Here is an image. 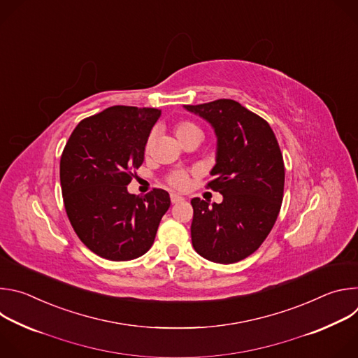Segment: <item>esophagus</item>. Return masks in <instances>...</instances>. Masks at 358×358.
<instances>
[{"label": "esophagus", "mask_w": 358, "mask_h": 358, "mask_svg": "<svg viewBox=\"0 0 358 358\" xmlns=\"http://www.w3.org/2000/svg\"><path fill=\"white\" fill-rule=\"evenodd\" d=\"M180 201H184V198L181 195H177V194H171V202L173 203H177Z\"/></svg>", "instance_id": "obj_1"}]
</instances>
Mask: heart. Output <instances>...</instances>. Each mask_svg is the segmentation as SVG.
<instances>
[{
  "instance_id": "1",
  "label": "heart",
  "mask_w": 358,
  "mask_h": 358,
  "mask_svg": "<svg viewBox=\"0 0 358 358\" xmlns=\"http://www.w3.org/2000/svg\"><path fill=\"white\" fill-rule=\"evenodd\" d=\"M194 131H201V130L195 124L188 123V122H181V123H178L176 126V134H177L178 138H181V137H184V136H187L189 133H194ZM151 144H152V136L148 137L145 148L148 150L151 147ZM169 181H170L171 185H174L177 188H184L188 184V176L184 171H177L173 176H170Z\"/></svg>"
}]
</instances>
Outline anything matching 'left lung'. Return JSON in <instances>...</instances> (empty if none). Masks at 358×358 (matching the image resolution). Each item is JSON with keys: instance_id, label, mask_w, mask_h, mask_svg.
Masks as SVG:
<instances>
[{"instance_id": "obj_1", "label": "left lung", "mask_w": 358, "mask_h": 358, "mask_svg": "<svg viewBox=\"0 0 358 358\" xmlns=\"http://www.w3.org/2000/svg\"><path fill=\"white\" fill-rule=\"evenodd\" d=\"M184 109L214 129L217 152L208 187L224 196L213 207L191 199L192 246L211 262H239L262 245L280 211L285 166L278 140L268 122L231 99Z\"/></svg>"}]
</instances>
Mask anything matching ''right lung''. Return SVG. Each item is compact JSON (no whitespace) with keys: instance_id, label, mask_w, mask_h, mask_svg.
I'll return each mask as SVG.
<instances>
[{"instance_id":"obj_1","label":"right lung","mask_w":358,"mask_h":358,"mask_svg":"<svg viewBox=\"0 0 358 358\" xmlns=\"http://www.w3.org/2000/svg\"><path fill=\"white\" fill-rule=\"evenodd\" d=\"M162 110L112 106L82 120L61 157V187L68 218L79 239L99 257L131 261L155 242L170 195L155 188L130 194L133 169Z\"/></svg>"}]
</instances>
